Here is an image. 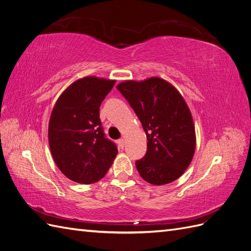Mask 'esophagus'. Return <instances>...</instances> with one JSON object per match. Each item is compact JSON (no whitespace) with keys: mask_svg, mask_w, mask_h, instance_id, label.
<instances>
[{"mask_svg":"<svg viewBox=\"0 0 251 251\" xmlns=\"http://www.w3.org/2000/svg\"><path fill=\"white\" fill-rule=\"evenodd\" d=\"M117 143H118V147L120 149H124V147H125V139H119Z\"/></svg>","mask_w":251,"mask_h":251,"instance_id":"obj_1","label":"esophagus"}]
</instances>
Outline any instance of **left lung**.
Masks as SVG:
<instances>
[{
	"label": "left lung",
	"mask_w": 251,
	"mask_h": 251,
	"mask_svg": "<svg viewBox=\"0 0 251 251\" xmlns=\"http://www.w3.org/2000/svg\"><path fill=\"white\" fill-rule=\"evenodd\" d=\"M116 88L147 134V154L136 161L139 175L154 185L177 180L191 164L196 150L194 120L184 98L160 77L126 80Z\"/></svg>",
	"instance_id": "1"
}]
</instances>
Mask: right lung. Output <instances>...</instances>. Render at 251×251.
I'll return each instance as SVG.
<instances>
[{
    "label": "right lung",
    "instance_id": "1",
    "mask_svg": "<svg viewBox=\"0 0 251 251\" xmlns=\"http://www.w3.org/2000/svg\"><path fill=\"white\" fill-rule=\"evenodd\" d=\"M116 80L86 76L72 82L53 107L48 139L59 171L74 182L95 183L107 174L118 151L104 137L100 107Z\"/></svg>",
    "mask_w": 251,
    "mask_h": 251
}]
</instances>
